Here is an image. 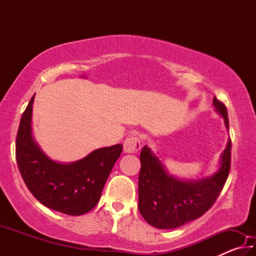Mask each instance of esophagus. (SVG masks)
<instances>
[{"instance_id": "obj_1", "label": "esophagus", "mask_w": 256, "mask_h": 256, "mask_svg": "<svg viewBox=\"0 0 256 256\" xmlns=\"http://www.w3.org/2000/svg\"><path fill=\"white\" fill-rule=\"evenodd\" d=\"M124 151L126 154H136L141 148L140 138L136 136H130L124 140Z\"/></svg>"}]
</instances>
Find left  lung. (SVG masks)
I'll return each instance as SVG.
<instances>
[{"label":"left lung","instance_id":"1","mask_svg":"<svg viewBox=\"0 0 256 256\" xmlns=\"http://www.w3.org/2000/svg\"><path fill=\"white\" fill-rule=\"evenodd\" d=\"M216 110L229 128L227 108L214 98ZM232 140L222 156V166L214 176L201 180H180L168 175L158 157L144 146L140 154L138 210L144 220L159 229H174L200 218L214 206L230 170Z\"/></svg>","mask_w":256,"mask_h":256}]
</instances>
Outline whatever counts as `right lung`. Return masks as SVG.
Wrapping results in <instances>:
<instances>
[{"label": "right lung", "mask_w": 256, "mask_h": 256, "mask_svg": "<svg viewBox=\"0 0 256 256\" xmlns=\"http://www.w3.org/2000/svg\"><path fill=\"white\" fill-rule=\"evenodd\" d=\"M34 97L21 116L16 134V158L20 174L42 204L66 214H84L96 206L123 146L97 149L72 164L53 162L32 136Z\"/></svg>", "instance_id": "1"}]
</instances>
